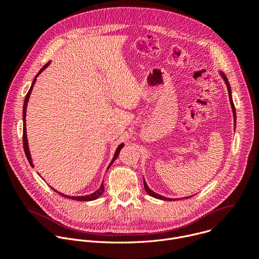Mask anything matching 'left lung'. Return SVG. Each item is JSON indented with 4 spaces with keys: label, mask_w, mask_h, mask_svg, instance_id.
Instances as JSON below:
<instances>
[{
    "label": "left lung",
    "mask_w": 259,
    "mask_h": 259,
    "mask_svg": "<svg viewBox=\"0 0 259 259\" xmlns=\"http://www.w3.org/2000/svg\"><path fill=\"white\" fill-rule=\"evenodd\" d=\"M219 73H220L221 78L224 79V81H225V83H226V85H227V87H228L229 97H230V102H231L232 109H233V114H234V126H235V129H236L237 116H236V108H235V105H234V102H233V97H232V89H231V85H230L229 80H228V78L226 77L225 73H224L223 71H219ZM143 184H144V190H145V192H146L147 194H149L150 196H152V197H154V198H156V199H160V200H164V201H177V200H179V199H170V198H166V197H163V196H161V195H159V194L155 193L154 191H152L149 187H147V184H146V182H145L144 178H143ZM191 197H192V196H190V197H184V198H180V200H182V199H189V198H191Z\"/></svg>",
    "instance_id": "obj_1"
}]
</instances>
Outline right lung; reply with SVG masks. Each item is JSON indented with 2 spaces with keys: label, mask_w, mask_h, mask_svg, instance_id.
Segmentation results:
<instances>
[{
  "label": "right lung",
  "mask_w": 259,
  "mask_h": 259,
  "mask_svg": "<svg viewBox=\"0 0 259 259\" xmlns=\"http://www.w3.org/2000/svg\"><path fill=\"white\" fill-rule=\"evenodd\" d=\"M50 64V61L48 62V63H46L41 69H40V71L36 73V76L34 77V79H33V81H32V83H31V86H30V88H29V90H28V92H27V94H26V96H25V99H24V103H23V112H22V116H23V149H24V153H25V156H26V158H27V160H28V162H29V164H30V166L31 167H34L33 166V164H32V160H31V157H30V153H29V149H28V142H27V135H26V124H25V117H26V107H27V102H28V99H29V96H30V93H31V90H32V88H33V85H34V83H35V81H36V78H38V76L40 75V73L48 66ZM122 147H124V143H121L118 147H117V150H116V153H115V155H114V158H113V160H112V162L109 163V165H108V167H107V169L113 165V163L116 161V159L118 158V156H119V154H120V152H121V150H122ZM54 190V189H53ZM55 191V190H54ZM56 193H58L59 195H61L62 197H64V198H67V199H71V200H77V201H93V200H96V199H98L102 194H103V192H104V186H103V183H101L100 184V187H99V189L97 190V191H95L93 194H91V195H87V196H79V197H75V196H66V195H64V194H62V193H60V192H57V191H55Z\"/></svg>",
  "instance_id": "obj_1"
}]
</instances>
